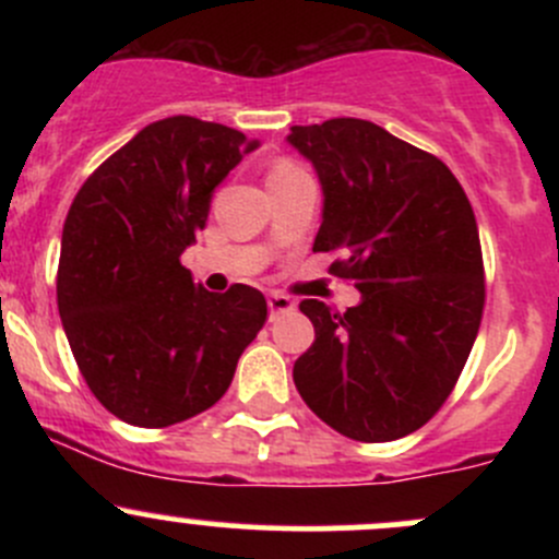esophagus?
Instances as JSON below:
<instances>
[{"label":"esophagus","instance_id":"34e87169","mask_svg":"<svg viewBox=\"0 0 559 559\" xmlns=\"http://www.w3.org/2000/svg\"><path fill=\"white\" fill-rule=\"evenodd\" d=\"M267 306H270V319H278L281 313L295 311V300L286 295H281V292H273V295L267 297Z\"/></svg>","mask_w":559,"mask_h":559}]
</instances>
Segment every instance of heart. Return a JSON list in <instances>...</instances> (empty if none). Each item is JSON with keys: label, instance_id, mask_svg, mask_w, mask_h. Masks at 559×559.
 <instances>
[{"label": "heart", "instance_id": "b5f03b06", "mask_svg": "<svg viewBox=\"0 0 559 559\" xmlns=\"http://www.w3.org/2000/svg\"><path fill=\"white\" fill-rule=\"evenodd\" d=\"M295 170H302V167L295 165V162H289V159H278L273 165V170H270V175H284V173H295Z\"/></svg>", "mask_w": 559, "mask_h": 559}]
</instances>
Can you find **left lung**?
Listing matches in <instances>:
<instances>
[{
	"label": "left lung",
	"mask_w": 559,
	"mask_h": 559,
	"mask_svg": "<svg viewBox=\"0 0 559 559\" xmlns=\"http://www.w3.org/2000/svg\"><path fill=\"white\" fill-rule=\"evenodd\" d=\"M313 162L324 218L313 251L362 302L302 300L316 341L295 362L308 408L341 436L397 441L447 403L484 313V259L471 200L438 156L362 118L292 127Z\"/></svg>",
	"instance_id": "8db88e82"
}]
</instances>
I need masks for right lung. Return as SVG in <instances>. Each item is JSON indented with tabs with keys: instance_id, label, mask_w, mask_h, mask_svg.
<instances>
[{
	"instance_id": "right-lung-1",
	"label": "right lung",
	"mask_w": 559,
	"mask_h": 559,
	"mask_svg": "<svg viewBox=\"0 0 559 559\" xmlns=\"http://www.w3.org/2000/svg\"><path fill=\"white\" fill-rule=\"evenodd\" d=\"M257 143L173 116L140 129L81 186L61 233L56 302L94 397L134 427H170L224 397L267 321L253 286L194 284L180 253L213 189Z\"/></svg>"
}]
</instances>
